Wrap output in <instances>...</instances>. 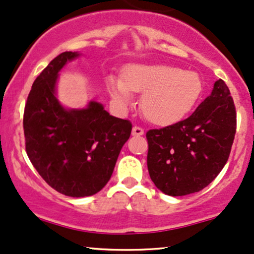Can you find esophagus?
Masks as SVG:
<instances>
[{
  "instance_id": "obj_1",
  "label": "esophagus",
  "mask_w": 254,
  "mask_h": 254,
  "mask_svg": "<svg viewBox=\"0 0 254 254\" xmlns=\"http://www.w3.org/2000/svg\"><path fill=\"white\" fill-rule=\"evenodd\" d=\"M144 135V130L140 127H132V136H142Z\"/></svg>"
}]
</instances>
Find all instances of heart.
<instances>
[{
    "mask_svg": "<svg viewBox=\"0 0 254 254\" xmlns=\"http://www.w3.org/2000/svg\"><path fill=\"white\" fill-rule=\"evenodd\" d=\"M108 88L121 105H127L132 92L145 91L140 100L143 115L157 125L181 121L193 110L202 94L203 84L197 73L166 64H135L127 67L124 80L110 75Z\"/></svg>",
    "mask_w": 254,
    "mask_h": 254,
    "instance_id": "obj_1",
    "label": "heart"
}]
</instances>
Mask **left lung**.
Masks as SVG:
<instances>
[{"label":"left lung","instance_id":"obj_1","mask_svg":"<svg viewBox=\"0 0 254 254\" xmlns=\"http://www.w3.org/2000/svg\"><path fill=\"white\" fill-rule=\"evenodd\" d=\"M235 129L233 98L219 79L212 93L187 119L146 132L151 181L170 196L202 190L225 167Z\"/></svg>","mask_w":254,"mask_h":254}]
</instances>
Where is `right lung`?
<instances>
[{"label":"right lung","mask_w":254,"mask_h":254,"mask_svg":"<svg viewBox=\"0 0 254 254\" xmlns=\"http://www.w3.org/2000/svg\"><path fill=\"white\" fill-rule=\"evenodd\" d=\"M78 52L54 58L33 82L23 114L26 151L40 176L59 193L91 196L105 187L132 125L91 100L66 109L57 98L59 72Z\"/></svg>","instance_id":"1"}]
</instances>
